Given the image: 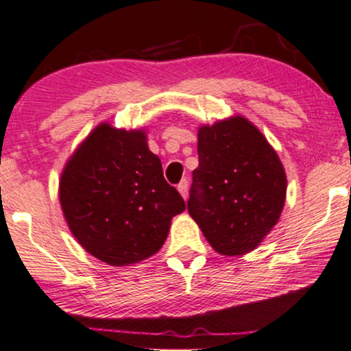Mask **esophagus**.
Masks as SVG:
<instances>
[{
  "label": "esophagus",
  "instance_id": "esophagus-1",
  "mask_svg": "<svg viewBox=\"0 0 351 351\" xmlns=\"http://www.w3.org/2000/svg\"><path fill=\"white\" fill-rule=\"evenodd\" d=\"M177 190H179V193L182 195V198H184V199L189 198V182L182 180L180 184L177 185Z\"/></svg>",
  "mask_w": 351,
  "mask_h": 351
}]
</instances>
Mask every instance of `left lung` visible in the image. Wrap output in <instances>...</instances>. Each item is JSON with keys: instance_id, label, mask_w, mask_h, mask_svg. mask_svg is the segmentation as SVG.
Instances as JSON below:
<instances>
[{"instance_id": "1", "label": "left lung", "mask_w": 351, "mask_h": 351, "mask_svg": "<svg viewBox=\"0 0 351 351\" xmlns=\"http://www.w3.org/2000/svg\"><path fill=\"white\" fill-rule=\"evenodd\" d=\"M199 165L190 189V216L217 253L240 256L279 221L287 177L276 149L243 116L198 129Z\"/></svg>"}]
</instances>
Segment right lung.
<instances>
[{
  "instance_id": "add662e5",
  "label": "right lung",
  "mask_w": 351,
  "mask_h": 351,
  "mask_svg": "<svg viewBox=\"0 0 351 351\" xmlns=\"http://www.w3.org/2000/svg\"><path fill=\"white\" fill-rule=\"evenodd\" d=\"M59 202L72 235L109 266H129L159 252L171 221L185 209L162 176L145 130L95 127L66 162Z\"/></svg>"
}]
</instances>
